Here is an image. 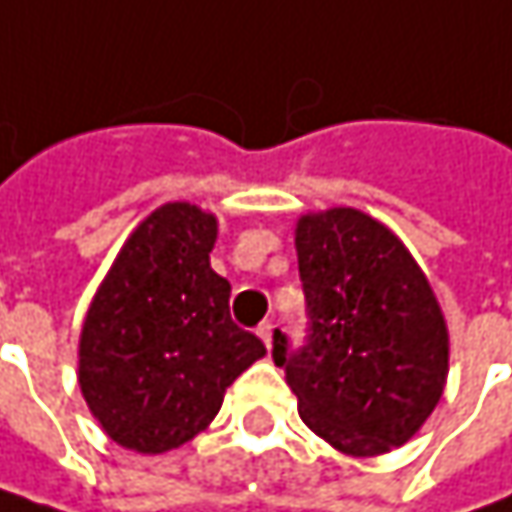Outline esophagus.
Wrapping results in <instances>:
<instances>
[{
    "instance_id": "esophagus-1",
    "label": "esophagus",
    "mask_w": 512,
    "mask_h": 512,
    "mask_svg": "<svg viewBox=\"0 0 512 512\" xmlns=\"http://www.w3.org/2000/svg\"><path fill=\"white\" fill-rule=\"evenodd\" d=\"M256 335H259V338L265 341V347H268V349L274 347V323H259Z\"/></svg>"
}]
</instances>
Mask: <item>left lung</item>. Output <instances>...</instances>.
I'll return each instance as SVG.
<instances>
[{
    "label": "left lung",
    "instance_id": "8db88e82",
    "mask_svg": "<svg viewBox=\"0 0 512 512\" xmlns=\"http://www.w3.org/2000/svg\"><path fill=\"white\" fill-rule=\"evenodd\" d=\"M311 335L297 352L274 335V361L317 437L352 457L408 443L449 376V329L411 250L373 215L332 206L294 230Z\"/></svg>",
    "mask_w": 512,
    "mask_h": 512
}]
</instances>
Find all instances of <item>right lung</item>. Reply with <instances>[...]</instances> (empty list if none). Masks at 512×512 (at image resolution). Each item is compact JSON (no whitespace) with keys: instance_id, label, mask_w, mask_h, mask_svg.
Returning <instances> with one entry per match:
<instances>
[{"instance_id":"add662e5","label":"right lung","mask_w":512,"mask_h":512,"mask_svg":"<svg viewBox=\"0 0 512 512\" xmlns=\"http://www.w3.org/2000/svg\"><path fill=\"white\" fill-rule=\"evenodd\" d=\"M218 218L186 201L154 209L92 297L78 384L104 434L139 455L209 428L227 387L265 355L230 317V282L209 265Z\"/></svg>"}]
</instances>
